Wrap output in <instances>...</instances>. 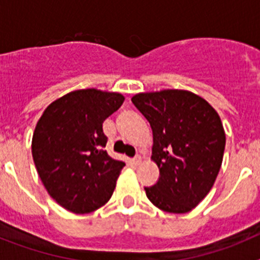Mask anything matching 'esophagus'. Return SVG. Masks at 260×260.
Instances as JSON below:
<instances>
[{"mask_svg": "<svg viewBox=\"0 0 260 260\" xmlns=\"http://www.w3.org/2000/svg\"><path fill=\"white\" fill-rule=\"evenodd\" d=\"M133 162L134 165H139L142 162V156L141 155H137L134 158H133Z\"/></svg>", "mask_w": 260, "mask_h": 260, "instance_id": "34e87169", "label": "esophagus"}]
</instances>
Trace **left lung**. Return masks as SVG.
Wrapping results in <instances>:
<instances>
[{
	"instance_id": "left-lung-1",
	"label": "left lung",
	"mask_w": 260,
	"mask_h": 260,
	"mask_svg": "<svg viewBox=\"0 0 260 260\" xmlns=\"http://www.w3.org/2000/svg\"><path fill=\"white\" fill-rule=\"evenodd\" d=\"M133 104L150 122L157 182L147 198L165 212L186 213L210 192L221 167L225 133L216 110L182 89L138 93Z\"/></svg>"
}]
</instances>
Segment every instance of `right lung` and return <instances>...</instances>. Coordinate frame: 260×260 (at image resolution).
Listing matches in <instances>:
<instances>
[{"label": "right lung", "mask_w": 260, "mask_h": 260, "mask_svg": "<svg viewBox=\"0 0 260 260\" xmlns=\"http://www.w3.org/2000/svg\"><path fill=\"white\" fill-rule=\"evenodd\" d=\"M123 100L119 93L79 89L52 103L39 119L34 162L48 194L68 211L92 212L113 194L125 162L104 150L103 122Z\"/></svg>", "instance_id": "1"}]
</instances>
